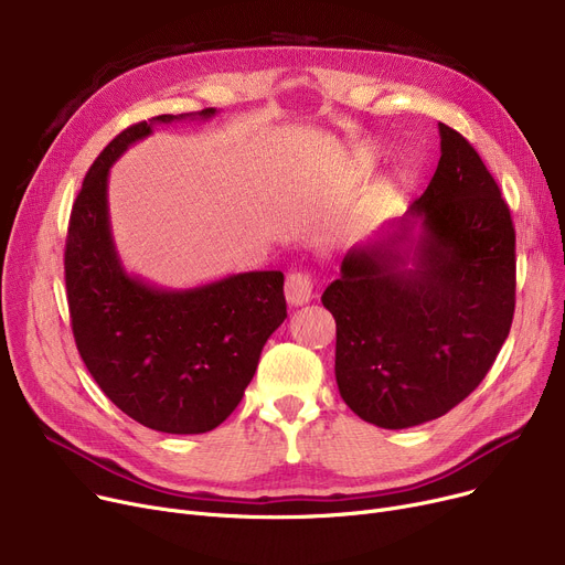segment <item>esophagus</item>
<instances>
[{
	"mask_svg": "<svg viewBox=\"0 0 565 565\" xmlns=\"http://www.w3.org/2000/svg\"><path fill=\"white\" fill-rule=\"evenodd\" d=\"M313 298V279L309 273L295 270L286 277V300L292 307H302Z\"/></svg>",
	"mask_w": 565,
	"mask_h": 565,
	"instance_id": "1",
	"label": "esophagus"
}]
</instances>
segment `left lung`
Here are the masks:
<instances>
[{"instance_id": "left-lung-1", "label": "left lung", "mask_w": 565, "mask_h": 565, "mask_svg": "<svg viewBox=\"0 0 565 565\" xmlns=\"http://www.w3.org/2000/svg\"><path fill=\"white\" fill-rule=\"evenodd\" d=\"M439 139L426 192L352 247L322 292L341 398L390 430L433 422L477 390L515 311L509 205L460 132L439 124Z\"/></svg>"}]
</instances>
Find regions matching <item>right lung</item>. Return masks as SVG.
I'll return each instance as SVG.
<instances>
[{
    "label": "right lung",
    "instance_id": "right-lung-1",
    "mask_svg": "<svg viewBox=\"0 0 565 565\" xmlns=\"http://www.w3.org/2000/svg\"><path fill=\"white\" fill-rule=\"evenodd\" d=\"M211 116L213 107L162 114L114 137L84 178L66 237L73 337L88 373L130 419L171 435L207 433L228 417L256 373L265 341L286 318L279 270L164 290L128 275L116 254L109 167L156 124Z\"/></svg>",
    "mask_w": 565,
    "mask_h": 565
}]
</instances>
